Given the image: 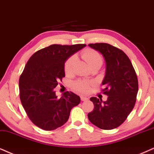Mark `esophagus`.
Masks as SVG:
<instances>
[{
	"label": "esophagus",
	"instance_id": "obj_1",
	"mask_svg": "<svg viewBox=\"0 0 154 154\" xmlns=\"http://www.w3.org/2000/svg\"><path fill=\"white\" fill-rule=\"evenodd\" d=\"M80 98H81V100L82 101H87V100H88V98H87V97H83V96H82Z\"/></svg>",
	"mask_w": 154,
	"mask_h": 154
}]
</instances>
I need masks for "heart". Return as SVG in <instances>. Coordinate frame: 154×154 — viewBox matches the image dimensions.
<instances>
[{
	"label": "heart",
	"instance_id": "1",
	"mask_svg": "<svg viewBox=\"0 0 154 154\" xmlns=\"http://www.w3.org/2000/svg\"><path fill=\"white\" fill-rule=\"evenodd\" d=\"M82 57L86 61L89 67H100L103 64V59L101 54L98 52L92 49H86L83 50L81 53ZM76 61V56L72 55L66 60L64 64V69L66 74L69 75L73 71L74 65ZM91 82L84 79H77L72 84V88L77 92L85 94L88 92L91 88Z\"/></svg>",
	"mask_w": 154,
	"mask_h": 154
}]
</instances>
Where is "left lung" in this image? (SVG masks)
Wrapping results in <instances>:
<instances>
[{"instance_id":"1","label":"left lung","mask_w":154,"mask_h":154,"mask_svg":"<svg viewBox=\"0 0 154 154\" xmlns=\"http://www.w3.org/2000/svg\"><path fill=\"white\" fill-rule=\"evenodd\" d=\"M89 46L100 52L106 62V75L102 82V102L91 97L94 109L88 114L91 124L104 130H111L124 122L134 107L139 89L137 75L128 56L108 43H91Z\"/></svg>"}]
</instances>
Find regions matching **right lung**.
Wrapping results in <instances>:
<instances>
[{"instance_id":"right-lung-1","label":"right lung","mask_w":154,"mask_h":154,"mask_svg":"<svg viewBox=\"0 0 154 154\" xmlns=\"http://www.w3.org/2000/svg\"><path fill=\"white\" fill-rule=\"evenodd\" d=\"M86 44L51 45L35 52L19 79L20 99L27 115L35 125L52 131L67 122L71 109L80 102L72 91L57 98L54 89L65 77L64 64Z\"/></svg>"}]
</instances>
